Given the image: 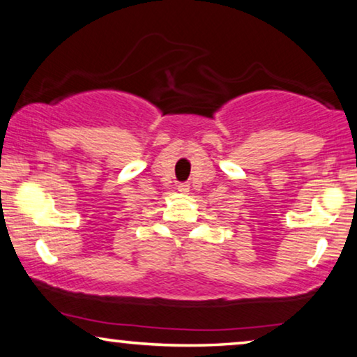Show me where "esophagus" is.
Instances as JSON below:
<instances>
[{
  "label": "esophagus",
  "instance_id": "esophagus-1",
  "mask_svg": "<svg viewBox=\"0 0 357 357\" xmlns=\"http://www.w3.org/2000/svg\"><path fill=\"white\" fill-rule=\"evenodd\" d=\"M189 184L188 183H183V184H179L178 185V192L181 194V195H185V194H189Z\"/></svg>",
  "mask_w": 357,
  "mask_h": 357
}]
</instances>
